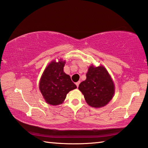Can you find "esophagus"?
Here are the masks:
<instances>
[{"label": "esophagus", "instance_id": "esophagus-1", "mask_svg": "<svg viewBox=\"0 0 148 148\" xmlns=\"http://www.w3.org/2000/svg\"><path fill=\"white\" fill-rule=\"evenodd\" d=\"M79 83H80L79 82L76 83V86H77V87H78V86H79Z\"/></svg>", "mask_w": 148, "mask_h": 148}]
</instances>
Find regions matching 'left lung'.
<instances>
[{
  "instance_id": "obj_1",
  "label": "left lung",
  "mask_w": 148,
  "mask_h": 148,
  "mask_svg": "<svg viewBox=\"0 0 148 148\" xmlns=\"http://www.w3.org/2000/svg\"><path fill=\"white\" fill-rule=\"evenodd\" d=\"M86 76L78 87L86 102L93 107L105 106L114 93V83L108 72L103 66H90Z\"/></svg>"
}]
</instances>
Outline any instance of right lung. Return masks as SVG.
<instances>
[{
	"label": "right lung",
	"mask_w": 148,
	"mask_h": 148,
	"mask_svg": "<svg viewBox=\"0 0 148 148\" xmlns=\"http://www.w3.org/2000/svg\"><path fill=\"white\" fill-rule=\"evenodd\" d=\"M65 61L51 62L42 74L39 88L45 100L53 106L61 104L66 94L77 87L72 82L69 75L63 71Z\"/></svg>",
	"instance_id": "1"
}]
</instances>
